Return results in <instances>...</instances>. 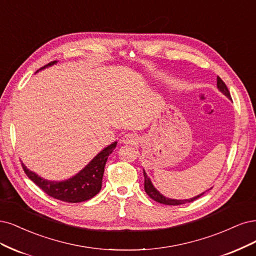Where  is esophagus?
Listing matches in <instances>:
<instances>
[{"label":"esophagus","mask_w":256,"mask_h":256,"mask_svg":"<svg viewBox=\"0 0 256 256\" xmlns=\"http://www.w3.org/2000/svg\"><path fill=\"white\" fill-rule=\"evenodd\" d=\"M121 142L124 144H136L139 142V138L136 134L128 133V134H126L124 136L122 137Z\"/></svg>","instance_id":"34e87169"}]
</instances>
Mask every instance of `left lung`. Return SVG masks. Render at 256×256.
Returning <instances> with one entry per match:
<instances>
[{
    "mask_svg": "<svg viewBox=\"0 0 256 256\" xmlns=\"http://www.w3.org/2000/svg\"><path fill=\"white\" fill-rule=\"evenodd\" d=\"M217 88L219 89V92H221L222 94H224L228 98V100H232V98H230V92H228L226 85L224 84V82L222 80L219 76L217 78ZM144 190H146V194L149 196L151 199H153L154 201L158 202V203H162V204H166V205H180V204H185V203H189V202H192V201L196 200L198 198H200L201 196H203L205 194V192H204L198 194V196H196L194 198H190V199H185V200L170 199V198H167V196H164V194H162L158 190V189L155 188V186L151 182V178L148 176L146 172L144 170ZM208 190H210V189H208ZM206 192H208V190H206Z\"/></svg>",
    "mask_w": 256,
    "mask_h": 256,
    "instance_id": "8db88e82",
    "label": "left lung"
}]
</instances>
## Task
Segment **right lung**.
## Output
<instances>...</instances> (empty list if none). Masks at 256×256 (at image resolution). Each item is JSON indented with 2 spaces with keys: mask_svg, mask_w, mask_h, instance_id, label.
Returning a JSON list of instances; mask_svg holds the SVG:
<instances>
[{
  "mask_svg": "<svg viewBox=\"0 0 256 256\" xmlns=\"http://www.w3.org/2000/svg\"><path fill=\"white\" fill-rule=\"evenodd\" d=\"M55 64H57L56 60L48 64L44 67L40 68L38 71L51 67V66ZM116 146L117 142L105 146L101 152H98L76 176L64 180H46L39 176L34 171L28 169L23 162L22 167L24 172L26 173V176L32 182L42 189L46 194L54 198V199L69 203L83 202L92 199V198L100 192L105 164L110 154L112 153Z\"/></svg>",
  "mask_w": 256,
  "mask_h": 256,
  "instance_id": "1",
  "label": "right lung"
}]
</instances>
